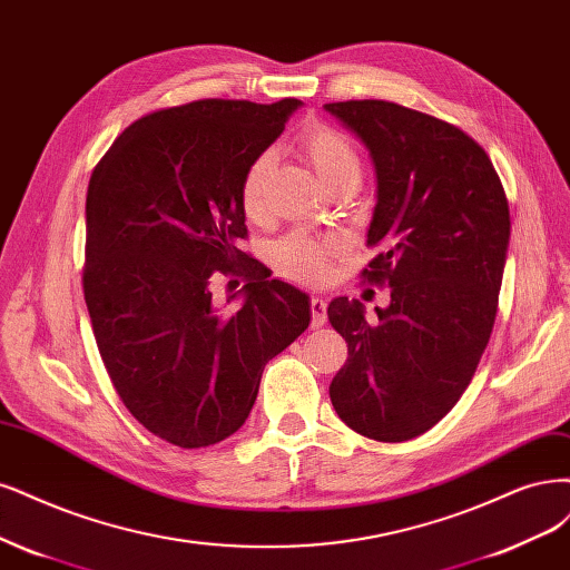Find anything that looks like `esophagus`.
Wrapping results in <instances>:
<instances>
[{"label":"esophagus","mask_w":570,"mask_h":570,"mask_svg":"<svg viewBox=\"0 0 570 570\" xmlns=\"http://www.w3.org/2000/svg\"><path fill=\"white\" fill-rule=\"evenodd\" d=\"M327 321V302L323 297H313L311 299V325L321 327Z\"/></svg>","instance_id":"obj_1"}]
</instances>
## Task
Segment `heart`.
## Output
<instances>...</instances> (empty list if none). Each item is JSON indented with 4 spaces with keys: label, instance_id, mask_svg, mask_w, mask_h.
Wrapping results in <instances>:
<instances>
[{
    "label": "heart",
    "instance_id": "1",
    "mask_svg": "<svg viewBox=\"0 0 570 570\" xmlns=\"http://www.w3.org/2000/svg\"><path fill=\"white\" fill-rule=\"evenodd\" d=\"M297 146L327 188L344 181H361V155L342 131L327 125H311L299 134ZM273 163H276L273 153L264 150L245 169L240 184V207L249 222H264L266 217V181ZM340 252V243L318 240L313 235L297 230L273 247V264L287 281L321 285L330 278V262Z\"/></svg>",
    "mask_w": 570,
    "mask_h": 570
}]
</instances>
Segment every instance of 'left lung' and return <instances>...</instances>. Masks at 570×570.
Masks as SVG:
<instances>
[{
	"label": "left lung",
	"mask_w": 570,
	"mask_h": 570,
	"mask_svg": "<svg viewBox=\"0 0 570 570\" xmlns=\"http://www.w3.org/2000/svg\"><path fill=\"white\" fill-rule=\"evenodd\" d=\"M325 108L375 163L367 247L377 254L361 276L391 287L375 323L358 299L330 302L348 346L330 401L361 436L401 443L443 420L479 367L512 228L507 195L488 153L455 125L375 98Z\"/></svg>",
	"instance_id": "1"
}]
</instances>
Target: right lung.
<instances>
[{
	"label": "right lung",
	"mask_w": 570,
	"mask_h": 570,
	"mask_svg": "<svg viewBox=\"0 0 570 570\" xmlns=\"http://www.w3.org/2000/svg\"><path fill=\"white\" fill-rule=\"evenodd\" d=\"M297 106L200 98L155 110L91 171L82 287L96 346L125 407L171 445L235 434L264 365L308 327L306 294L238 249L245 169ZM219 272L246 283L233 314L210 299Z\"/></svg>",
	"instance_id": "obj_1"
}]
</instances>
